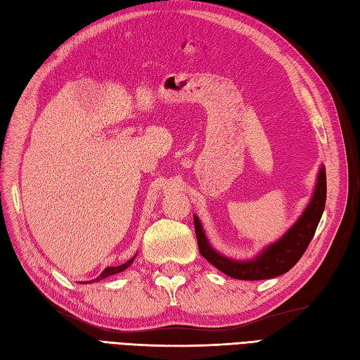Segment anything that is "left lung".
Returning a JSON list of instances; mask_svg holds the SVG:
<instances>
[{
	"label": "left lung",
	"instance_id": "obj_1",
	"mask_svg": "<svg viewBox=\"0 0 360 360\" xmlns=\"http://www.w3.org/2000/svg\"><path fill=\"white\" fill-rule=\"evenodd\" d=\"M326 169L321 167L315 193H313L310 204L302 213V216L298 219V222L295 224L278 242L271 245L268 250H264L257 259L250 262H236L216 252L213 248L210 246L204 231H202L199 219L195 216V231L198 237L199 252L205 260L213 264L214 268L237 280H268L281 274H285L298 263L302 254L306 252L313 236H315L322 211H324L326 207Z\"/></svg>",
	"mask_w": 360,
	"mask_h": 360
}]
</instances>
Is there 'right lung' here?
Instances as JSON below:
<instances>
[{"label": "right lung", "mask_w": 360, "mask_h": 360, "mask_svg": "<svg viewBox=\"0 0 360 360\" xmlns=\"http://www.w3.org/2000/svg\"><path fill=\"white\" fill-rule=\"evenodd\" d=\"M134 259L135 257H132L131 260H127L124 264H120V266H114V268H106L103 272H101L96 280H92V281H98V280H101V278H106V276H109V275H114V274H118V272H122V271H124V269H127L129 266L132 264V262H134ZM91 283V281H89Z\"/></svg>", "instance_id": "1"}]
</instances>
